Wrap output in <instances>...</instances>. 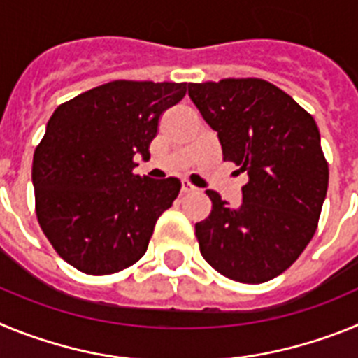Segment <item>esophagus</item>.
Here are the masks:
<instances>
[{"mask_svg": "<svg viewBox=\"0 0 358 358\" xmlns=\"http://www.w3.org/2000/svg\"><path fill=\"white\" fill-rule=\"evenodd\" d=\"M181 192H182V194H192V192H197V188H195V186L192 185L189 181L182 179V181H181Z\"/></svg>", "mask_w": 358, "mask_h": 358, "instance_id": "1", "label": "esophagus"}]
</instances>
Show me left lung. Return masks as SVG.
<instances>
[{
    "instance_id": "1",
    "label": "left lung",
    "mask_w": 358,
    "mask_h": 358,
    "mask_svg": "<svg viewBox=\"0 0 358 358\" xmlns=\"http://www.w3.org/2000/svg\"><path fill=\"white\" fill-rule=\"evenodd\" d=\"M188 94L249 181L242 204L206 189L211 213L195 224L204 260L229 280L264 283L297 260L317 229L328 163L314 118L262 78L188 84Z\"/></svg>"
}]
</instances>
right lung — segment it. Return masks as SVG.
Masks as SVG:
<instances>
[{
	"instance_id": "1",
	"label": "right lung",
	"mask_w": 358,
	"mask_h": 358,
	"mask_svg": "<svg viewBox=\"0 0 358 358\" xmlns=\"http://www.w3.org/2000/svg\"><path fill=\"white\" fill-rule=\"evenodd\" d=\"M185 94V82L115 80L57 107L31 182L41 229L62 260L103 276L145 255L181 181L136 176L134 156L150 157L161 115Z\"/></svg>"
}]
</instances>
